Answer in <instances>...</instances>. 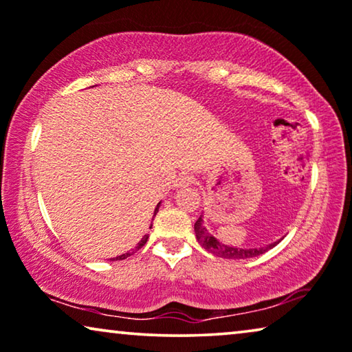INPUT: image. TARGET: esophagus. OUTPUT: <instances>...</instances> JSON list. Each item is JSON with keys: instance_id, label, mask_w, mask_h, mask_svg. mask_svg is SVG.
Segmentation results:
<instances>
[{"instance_id": "obj_1", "label": "esophagus", "mask_w": 352, "mask_h": 352, "mask_svg": "<svg viewBox=\"0 0 352 352\" xmlns=\"http://www.w3.org/2000/svg\"><path fill=\"white\" fill-rule=\"evenodd\" d=\"M191 180H192V178L188 174H182V175L177 177L175 186H185V185H188V183H191Z\"/></svg>"}]
</instances>
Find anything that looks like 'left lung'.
<instances>
[{
    "label": "left lung",
    "instance_id": "1",
    "mask_svg": "<svg viewBox=\"0 0 352 352\" xmlns=\"http://www.w3.org/2000/svg\"><path fill=\"white\" fill-rule=\"evenodd\" d=\"M195 232H196L197 241H199V244L204 247L207 252H210V254H214L217 256H221V258H230V260L252 258V256L265 254L266 250L273 249V247L277 244V242H274V244H271L268 247H260V249H237V247L225 245L221 244L217 237L212 236L209 231H207V228L204 226V221H202V215H199V219L196 220Z\"/></svg>",
    "mask_w": 352,
    "mask_h": 352
}]
</instances>
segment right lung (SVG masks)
I'll return each instance as SVG.
<instances>
[{
    "mask_svg": "<svg viewBox=\"0 0 352 352\" xmlns=\"http://www.w3.org/2000/svg\"><path fill=\"white\" fill-rule=\"evenodd\" d=\"M157 209H160V204H157L156 206V209H155V215H156V212H157ZM146 241H148V234H145V236H143L142 237V241L140 242H138V245H137V249H140V247H143V245H145L146 244ZM135 249V250H137ZM129 255H131V252H127V254H122V255H120V256H116V260H124V258H127V256ZM113 260H115V258H113Z\"/></svg>",
    "mask_w": 352,
    "mask_h": 352,
    "instance_id": "add662e5",
    "label": "right lung"
}]
</instances>
